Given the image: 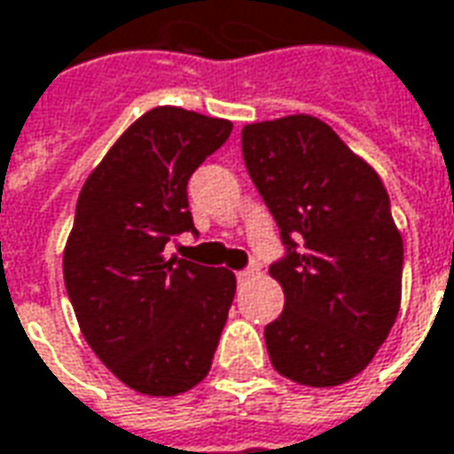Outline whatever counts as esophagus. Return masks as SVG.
<instances>
[{
  "mask_svg": "<svg viewBox=\"0 0 454 454\" xmlns=\"http://www.w3.org/2000/svg\"><path fill=\"white\" fill-rule=\"evenodd\" d=\"M254 277V269H242V271H237V281L239 284H245V281H249Z\"/></svg>",
  "mask_w": 454,
  "mask_h": 454,
  "instance_id": "obj_1",
  "label": "esophagus"
}]
</instances>
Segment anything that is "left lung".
Returning <instances> with one entry per match:
<instances>
[{
	"label": "left lung",
	"instance_id": "left-lung-1",
	"mask_svg": "<svg viewBox=\"0 0 454 454\" xmlns=\"http://www.w3.org/2000/svg\"><path fill=\"white\" fill-rule=\"evenodd\" d=\"M242 155L284 245L269 267L284 289V311L264 328L271 365L301 386H340L398 317L403 239L388 192L311 115L245 126Z\"/></svg>",
	"mask_w": 454,
	"mask_h": 454
}]
</instances>
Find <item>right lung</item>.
Masks as SVG:
<instances>
[{
  "label": "right lung",
  "instance_id": "add662e5",
  "mask_svg": "<svg viewBox=\"0 0 454 454\" xmlns=\"http://www.w3.org/2000/svg\"><path fill=\"white\" fill-rule=\"evenodd\" d=\"M230 133V121L153 108L81 187L66 292L93 353L137 393L168 398L209 373L237 281L227 269L168 259L165 247L197 234L187 180Z\"/></svg>",
  "mask_w": 454,
  "mask_h": 454
}]
</instances>
